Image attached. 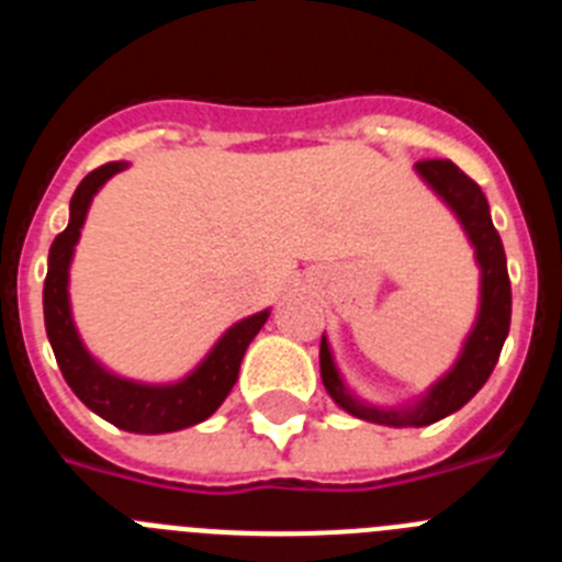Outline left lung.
Masks as SVG:
<instances>
[{
	"label": "left lung",
	"mask_w": 562,
	"mask_h": 562,
	"mask_svg": "<svg viewBox=\"0 0 562 562\" xmlns=\"http://www.w3.org/2000/svg\"><path fill=\"white\" fill-rule=\"evenodd\" d=\"M416 171L439 193L445 205L459 216L470 245L475 247V261L481 267V310L479 317H475L473 331L464 340L459 360L416 405L382 411L371 408V405H366V402H360L346 391L340 374H337L335 360H331L329 342H326V337L321 340V376H324V385L331 400L357 419L394 425V428L434 425V422L464 408L493 374L506 335H509V317H513V286H509V272H506V252L504 245H501L498 231L490 220V205H486V196L479 182L470 180L450 160H419Z\"/></svg>",
	"instance_id": "obj_1"
}]
</instances>
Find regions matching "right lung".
Masks as SVG:
<instances>
[{
    "mask_svg": "<svg viewBox=\"0 0 562 562\" xmlns=\"http://www.w3.org/2000/svg\"><path fill=\"white\" fill-rule=\"evenodd\" d=\"M128 162H106L81 180L69 200V225L58 233L47 258V278H44V326H47L49 346L58 360L64 380L72 394L95 411L101 419L112 422L114 428L128 434H171V430L191 428L205 422L220 408L225 396L238 380V366L252 337L267 324L270 310L238 321L222 335L211 355L180 382L171 385H143V382L123 380L103 369L95 357L83 349L78 337L72 312H69V261L87 220L89 202L98 188L123 171Z\"/></svg>",
    "mask_w": 562,
    "mask_h": 562,
    "instance_id": "1",
    "label": "right lung"
}]
</instances>
